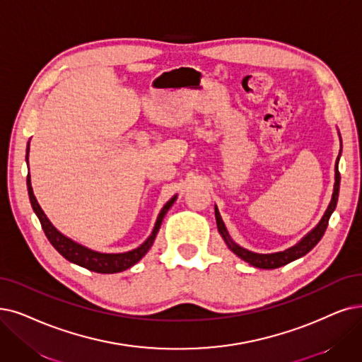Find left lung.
I'll return each instance as SVG.
<instances>
[{
  "instance_id": "8db88e82",
  "label": "left lung",
  "mask_w": 362,
  "mask_h": 362,
  "mask_svg": "<svg viewBox=\"0 0 362 362\" xmlns=\"http://www.w3.org/2000/svg\"><path fill=\"white\" fill-rule=\"evenodd\" d=\"M341 151V150H340ZM339 158H340V154H339ZM339 158L336 162V182H334V192H332V197H331V202L329 205L324 214V216L321 218V221L317 223V226L309 231V233L303 238L297 245H294V247L288 248L285 251H281V252H274V254H257V252H251L248 250H245L242 247H239L238 243H235L233 240H231V238L228 236V231L221 220V215L218 212V208L215 206V220H216V227H218V231L220 235L223 236V239L226 240L227 247L233 251L238 257H240L243 262L250 263L251 266L254 267H258V269H278L281 266H285L288 263L294 262V259L306 255L310 250H313L316 247V243L320 242L325 233L327 230V226H328V220L331 214L334 212L336 206H337V199H339V189H340V173H339V169H337V163H339Z\"/></svg>"
}]
</instances>
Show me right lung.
<instances>
[{
	"instance_id": "1",
	"label": "right lung",
	"mask_w": 362,
	"mask_h": 362,
	"mask_svg": "<svg viewBox=\"0 0 362 362\" xmlns=\"http://www.w3.org/2000/svg\"><path fill=\"white\" fill-rule=\"evenodd\" d=\"M28 153H30V142H28V148H26V162H28ZM26 185H28V194H30L33 209L37 214L38 220L41 223V227H42V230H45V233H46L47 239L50 240V243L54 247V250L62 257H65L68 262L78 264L84 269L96 272V273H119V272H123L129 267H132L134 264H136L139 259L146 255L148 252V250L151 248V245L156 239L158 228H160V226H162V221L165 218L166 212L169 211V208L173 205V202H175V199H177V196H173L163 206V209L157 216V221L154 224L151 235L148 236V239L146 242L141 245V247H138L132 251L122 252V254H104V252H98V251H92L89 248H86V247H83V245L62 235L61 231L49 221L46 214L42 212V209L40 208L38 202L34 196V192H33L30 175H28V178H26Z\"/></svg>"
}]
</instances>
